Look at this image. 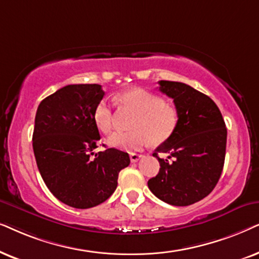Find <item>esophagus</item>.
<instances>
[{
  "mask_svg": "<svg viewBox=\"0 0 259 259\" xmlns=\"http://www.w3.org/2000/svg\"><path fill=\"white\" fill-rule=\"evenodd\" d=\"M141 157H142V155L136 154V153H130V161L132 162H137Z\"/></svg>",
  "mask_w": 259,
  "mask_h": 259,
  "instance_id": "obj_1",
  "label": "esophagus"
}]
</instances>
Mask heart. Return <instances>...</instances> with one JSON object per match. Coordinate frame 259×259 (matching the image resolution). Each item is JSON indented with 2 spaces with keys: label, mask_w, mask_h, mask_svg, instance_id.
<instances>
[{
  "label": "heart",
  "mask_w": 259,
  "mask_h": 259,
  "mask_svg": "<svg viewBox=\"0 0 259 259\" xmlns=\"http://www.w3.org/2000/svg\"><path fill=\"white\" fill-rule=\"evenodd\" d=\"M120 108L137 112L132 123V132L113 133L108 139L111 147L122 150H139L153 140L162 143L173 135L179 123L178 108L164 102L160 96L143 89H130L116 96ZM94 122L98 130L109 134L113 126V110L106 99H101L95 105Z\"/></svg>",
  "instance_id": "obj_1"
}]
</instances>
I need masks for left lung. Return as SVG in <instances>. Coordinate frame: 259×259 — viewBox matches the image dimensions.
Wrapping results in <instances>:
<instances>
[{
	"instance_id": "obj_1",
	"label": "left lung",
	"mask_w": 259,
	"mask_h": 259,
	"mask_svg": "<svg viewBox=\"0 0 259 259\" xmlns=\"http://www.w3.org/2000/svg\"><path fill=\"white\" fill-rule=\"evenodd\" d=\"M158 90L174 101L179 123L173 135L153 156L160 170L148 181L155 196L173 206H188L207 196L218 184L225 161L227 130L214 102L192 86L158 81ZM167 153V159L158 157Z\"/></svg>"
}]
</instances>
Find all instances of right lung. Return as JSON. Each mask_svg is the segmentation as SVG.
I'll use <instances>...</instances> for the list:
<instances>
[{
  "label": "right lung",
  "mask_w": 259,
  "mask_h": 259,
  "mask_svg": "<svg viewBox=\"0 0 259 259\" xmlns=\"http://www.w3.org/2000/svg\"><path fill=\"white\" fill-rule=\"evenodd\" d=\"M103 97L98 84L67 85L36 110L33 150L41 178L55 198L74 208L108 200L130 163L129 154L115 148L94 153L101 136L92 112Z\"/></svg>",
  "instance_id": "1"
}]
</instances>
